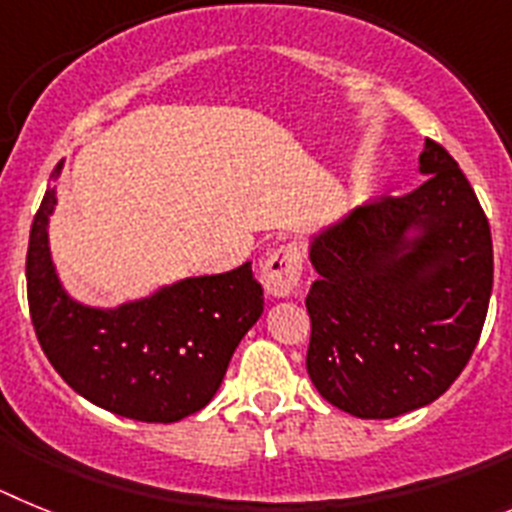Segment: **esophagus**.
I'll return each instance as SVG.
<instances>
[{"label":"esophagus","instance_id":"obj_1","mask_svg":"<svg viewBox=\"0 0 512 512\" xmlns=\"http://www.w3.org/2000/svg\"><path fill=\"white\" fill-rule=\"evenodd\" d=\"M301 270H304V262H301L299 247L281 244L278 250H273L262 260V283L270 296H288L299 286Z\"/></svg>","mask_w":512,"mask_h":512}]
</instances>
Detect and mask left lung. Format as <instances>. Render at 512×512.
<instances>
[{
    "label": "left lung",
    "mask_w": 512,
    "mask_h": 512,
    "mask_svg": "<svg viewBox=\"0 0 512 512\" xmlns=\"http://www.w3.org/2000/svg\"><path fill=\"white\" fill-rule=\"evenodd\" d=\"M420 172V188L381 195L311 244L319 278L306 296V371L327 402L363 420L441 397L469 363L490 306L492 234L477 193L433 139ZM412 225L426 237L402 251Z\"/></svg>",
    "instance_id": "left-lung-1"
}]
</instances>
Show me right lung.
Wrapping results in <instances>:
<instances>
[{"label":"right lung","instance_id":"add662e5","mask_svg":"<svg viewBox=\"0 0 512 512\" xmlns=\"http://www.w3.org/2000/svg\"><path fill=\"white\" fill-rule=\"evenodd\" d=\"M59 170L61 164L53 177ZM53 203L56 195L46 190L25 260L30 319L51 366L84 399L131 420L177 422L203 410L262 314L252 262L121 309H87L61 291L51 268L46 226Z\"/></svg>","mask_w":512,"mask_h":512}]
</instances>
